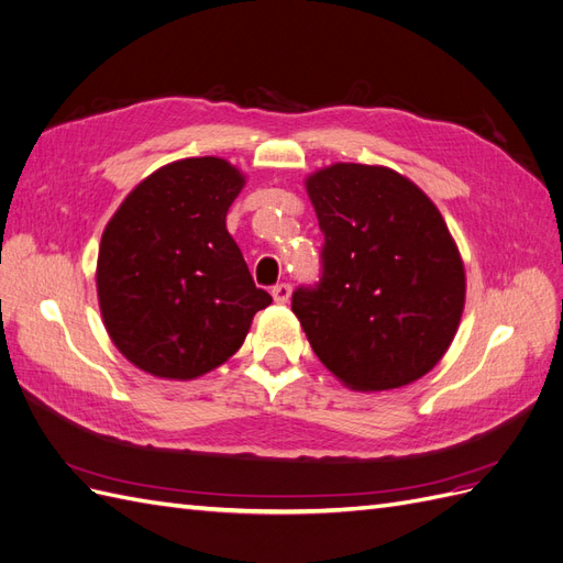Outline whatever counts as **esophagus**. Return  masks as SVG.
Masks as SVG:
<instances>
[{
    "label": "esophagus",
    "instance_id": "1",
    "mask_svg": "<svg viewBox=\"0 0 563 563\" xmlns=\"http://www.w3.org/2000/svg\"><path fill=\"white\" fill-rule=\"evenodd\" d=\"M272 298H275V302H279V305H284V302H288V298H291V286L288 284H277V286H272Z\"/></svg>",
    "mask_w": 563,
    "mask_h": 563
}]
</instances>
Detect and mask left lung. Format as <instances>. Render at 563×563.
<instances>
[{"label":"left lung","mask_w":563,"mask_h":563,"mask_svg":"<svg viewBox=\"0 0 563 563\" xmlns=\"http://www.w3.org/2000/svg\"><path fill=\"white\" fill-rule=\"evenodd\" d=\"M323 232L321 277L291 310L319 362L356 391L422 378L465 308V267L432 199L385 166L333 164L305 183Z\"/></svg>","instance_id":"left-lung-1"}]
</instances>
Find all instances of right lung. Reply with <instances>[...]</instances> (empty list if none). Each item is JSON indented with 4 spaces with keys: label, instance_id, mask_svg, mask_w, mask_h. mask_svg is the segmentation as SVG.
<instances>
[{
    "label": "right lung",
    "instance_id": "1",
    "mask_svg": "<svg viewBox=\"0 0 563 563\" xmlns=\"http://www.w3.org/2000/svg\"><path fill=\"white\" fill-rule=\"evenodd\" d=\"M244 176L220 157L157 168L122 201L98 251V302L117 350L192 380L242 347L272 296L253 284L225 216Z\"/></svg>",
    "mask_w": 563,
    "mask_h": 563
}]
</instances>
